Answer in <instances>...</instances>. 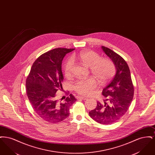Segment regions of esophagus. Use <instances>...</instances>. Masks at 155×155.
<instances>
[{
	"label": "esophagus",
	"mask_w": 155,
	"mask_h": 155,
	"mask_svg": "<svg viewBox=\"0 0 155 155\" xmlns=\"http://www.w3.org/2000/svg\"><path fill=\"white\" fill-rule=\"evenodd\" d=\"M77 98L78 99H82V100H87V99H88V98H87L85 97H84V96H78V97H77Z\"/></svg>",
	"instance_id": "1"
}]
</instances>
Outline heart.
I'll list each match as a JSON object with an SVG mask.
<instances>
[{
  "label": "heart",
  "instance_id": "obj_1",
  "mask_svg": "<svg viewBox=\"0 0 155 155\" xmlns=\"http://www.w3.org/2000/svg\"><path fill=\"white\" fill-rule=\"evenodd\" d=\"M83 64L90 67L91 71L102 84H106L115 75L116 68L113 61L108 58H101V56L92 51H84L77 56ZM74 59H68L65 63L63 71L65 76H71ZM99 85V82L94 77L80 80L75 82L74 91L80 95L89 96L92 95Z\"/></svg>",
  "mask_w": 155,
  "mask_h": 155
}]
</instances>
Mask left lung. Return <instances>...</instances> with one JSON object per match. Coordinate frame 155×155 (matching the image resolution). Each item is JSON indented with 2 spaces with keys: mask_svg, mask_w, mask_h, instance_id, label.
Here are the masks:
<instances>
[{
  "mask_svg": "<svg viewBox=\"0 0 155 155\" xmlns=\"http://www.w3.org/2000/svg\"><path fill=\"white\" fill-rule=\"evenodd\" d=\"M104 52L116 67V73L110 83L102 91L106 99L103 104L97 102L96 107L89 112L90 117L102 124H110L121 118L131 103L134 88L128 66L117 53L105 46Z\"/></svg>",
  "mask_w": 155,
  "mask_h": 155,
  "instance_id": "8db88e82",
  "label": "left lung"
}]
</instances>
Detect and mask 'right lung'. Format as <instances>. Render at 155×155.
<instances>
[{"instance_id":"right-lung-1","label":"right lung","mask_w":155,"mask_h":155,"mask_svg":"<svg viewBox=\"0 0 155 155\" xmlns=\"http://www.w3.org/2000/svg\"><path fill=\"white\" fill-rule=\"evenodd\" d=\"M74 49L56 48L42 54L33 63L27 78L26 91L30 103L39 117L46 122L57 123L65 120L70 114V106L77 101L72 94L68 96H68L61 102L56 94L63 89V59Z\"/></svg>"}]
</instances>
